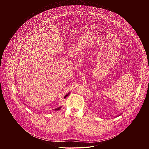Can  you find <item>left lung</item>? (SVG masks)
<instances>
[{
    "mask_svg": "<svg viewBox=\"0 0 149 149\" xmlns=\"http://www.w3.org/2000/svg\"><path fill=\"white\" fill-rule=\"evenodd\" d=\"M120 115H121V114H120ZM120 115H119V114H118V116H117V117H118V116H120Z\"/></svg>",
    "mask_w": 149,
    "mask_h": 149,
    "instance_id": "8db88e82",
    "label": "left lung"
}]
</instances>
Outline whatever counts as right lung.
Listing matches in <instances>:
<instances>
[{"mask_svg": "<svg viewBox=\"0 0 149 149\" xmlns=\"http://www.w3.org/2000/svg\"><path fill=\"white\" fill-rule=\"evenodd\" d=\"M69 94H70V92L67 94H66L65 96H64V98H66L68 95H69ZM61 107H62V106H61V107H58V108H56V109H54V110H55V111H58V110H59L61 109Z\"/></svg>", "mask_w": 149, "mask_h": 149, "instance_id": "right-lung-1", "label": "right lung"}]
</instances>
